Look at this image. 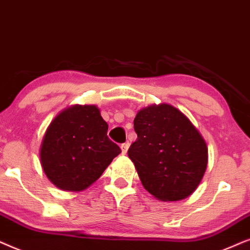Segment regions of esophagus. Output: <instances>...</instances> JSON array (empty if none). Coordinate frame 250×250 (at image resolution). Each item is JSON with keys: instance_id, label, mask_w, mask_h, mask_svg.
<instances>
[{"instance_id": "34e87169", "label": "esophagus", "mask_w": 250, "mask_h": 250, "mask_svg": "<svg viewBox=\"0 0 250 250\" xmlns=\"http://www.w3.org/2000/svg\"><path fill=\"white\" fill-rule=\"evenodd\" d=\"M129 148V143H123L121 144V149H122V154H125Z\"/></svg>"}]
</instances>
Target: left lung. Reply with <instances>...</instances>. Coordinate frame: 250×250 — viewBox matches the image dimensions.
I'll use <instances>...</instances> for the list:
<instances>
[{
    "label": "left lung",
    "instance_id": "8db88e82",
    "mask_svg": "<svg viewBox=\"0 0 250 250\" xmlns=\"http://www.w3.org/2000/svg\"><path fill=\"white\" fill-rule=\"evenodd\" d=\"M137 139L128 149L146 191L161 201H178L197 189L208 164L200 132L174 106L152 105L134 120Z\"/></svg>",
    "mask_w": 250,
    "mask_h": 250
}]
</instances>
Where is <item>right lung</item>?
Masks as SVG:
<instances>
[{"label": "right lung", "instance_id": "right-lung-1", "mask_svg": "<svg viewBox=\"0 0 250 250\" xmlns=\"http://www.w3.org/2000/svg\"><path fill=\"white\" fill-rule=\"evenodd\" d=\"M108 125L95 105H74L46 129L40 159L46 177L65 191H82L101 177L121 153L107 137Z\"/></svg>", "mask_w": 250, "mask_h": 250}]
</instances>
